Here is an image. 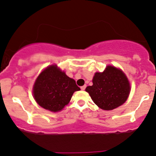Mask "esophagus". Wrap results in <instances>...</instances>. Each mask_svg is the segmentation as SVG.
<instances>
[{
    "label": "esophagus",
    "mask_w": 156,
    "mask_h": 156,
    "mask_svg": "<svg viewBox=\"0 0 156 156\" xmlns=\"http://www.w3.org/2000/svg\"><path fill=\"white\" fill-rule=\"evenodd\" d=\"M85 88H86V85H84V86H81V89L82 90H85Z\"/></svg>",
    "instance_id": "obj_1"
}]
</instances>
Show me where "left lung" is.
<instances>
[{
  "label": "left lung",
  "instance_id": "1",
  "mask_svg": "<svg viewBox=\"0 0 156 156\" xmlns=\"http://www.w3.org/2000/svg\"><path fill=\"white\" fill-rule=\"evenodd\" d=\"M92 81L93 85L87 86L85 90L103 110H111L122 105L130 91L126 75L113 66H107L104 72L95 73Z\"/></svg>",
  "mask_w": 156,
  "mask_h": 156
}]
</instances>
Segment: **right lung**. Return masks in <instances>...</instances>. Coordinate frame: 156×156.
Here are the masks:
<instances>
[{
    "instance_id": "obj_1",
    "label": "right lung",
    "mask_w": 156,
    "mask_h": 156,
    "mask_svg": "<svg viewBox=\"0 0 156 156\" xmlns=\"http://www.w3.org/2000/svg\"><path fill=\"white\" fill-rule=\"evenodd\" d=\"M80 87L75 81L62 72L56 66L46 68L40 73L33 86L36 102L46 110L57 112L67 105L75 91Z\"/></svg>"
}]
</instances>
